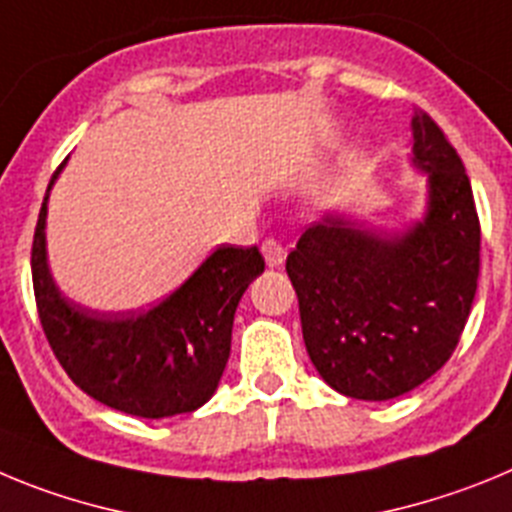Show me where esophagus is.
Masks as SVG:
<instances>
[{"instance_id": "34e87169", "label": "esophagus", "mask_w": 512, "mask_h": 512, "mask_svg": "<svg viewBox=\"0 0 512 512\" xmlns=\"http://www.w3.org/2000/svg\"><path fill=\"white\" fill-rule=\"evenodd\" d=\"M262 255H265V262L270 267H278L280 262L285 260V247L283 242H278V239L267 237L265 242H262Z\"/></svg>"}]
</instances>
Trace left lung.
Segmentation results:
<instances>
[{"label":"left lung","mask_w":512,"mask_h":512,"mask_svg":"<svg viewBox=\"0 0 512 512\" xmlns=\"http://www.w3.org/2000/svg\"><path fill=\"white\" fill-rule=\"evenodd\" d=\"M411 163L428 178L421 222L380 234L326 214L285 260L303 342L336 393L390 400L446 365L480 278V219L457 150L413 112Z\"/></svg>","instance_id":"obj_1"}]
</instances>
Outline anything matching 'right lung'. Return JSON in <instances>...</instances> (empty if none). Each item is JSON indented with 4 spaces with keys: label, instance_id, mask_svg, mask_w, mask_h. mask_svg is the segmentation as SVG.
<instances>
[{
    "label": "right lung",
    "instance_id": "add662e5",
    "mask_svg": "<svg viewBox=\"0 0 512 512\" xmlns=\"http://www.w3.org/2000/svg\"><path fill=\"white\" fill-rule=\"evenodd\" d=\"M45 216L48 193L32 239V288L50 349L68 377L86 395L130 416L168 418L201 408L227 367L239 298L265 270L260 250L216 247L150 311L99 313L68 301L53 283Z\"/></svg>",
    "mask_w": 512,
    "mask_h": 512
}]
</instances>
